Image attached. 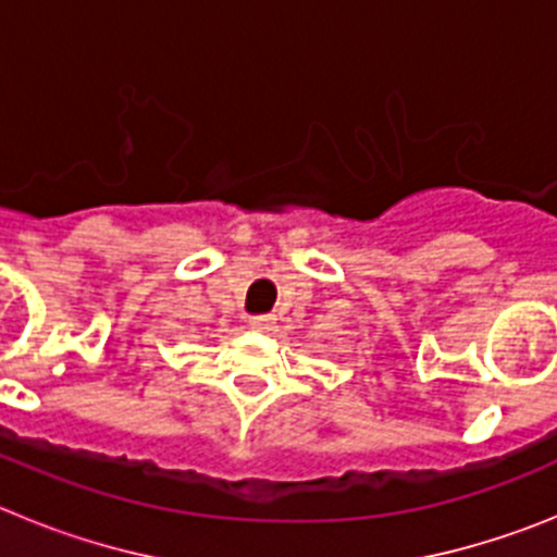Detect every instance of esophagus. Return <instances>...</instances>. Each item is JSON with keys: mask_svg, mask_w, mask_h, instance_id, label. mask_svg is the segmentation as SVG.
I'll return each mask as SVG.
<instances>
[{"mask_svg": "<svg viewBox=\"0 0 557 557\" xmlns=\"http://www.w3.org/2000/svg\"><path fill=\"white\" fill-rule=\"evenodd\" d=\"M248 326L253 329V332H270L273 329V318L270 314H256V318H250Z\"/></svg>", "mask_w": 557, "mask_h": 557, "instance_id": "1", "label": "esophagus"}]
</instances>
